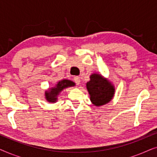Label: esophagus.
Masks as SVG:
<instances>
[{
	"mask_svg": "<svg viewBox=\"0 0 157 157\" xmlns=\"http://www.w3.org/2000/svg\"><path fill=\"white\" fill-rule=\"evenodd\" d=\"M74 81H75V83H76L77 85L80 84L81 80H80V78H79L78 76H75L74 78Z\"/></svg>",
	"mask_w": 157,
	"mask_h": 157,
	"instance_id": "34e87169",
	"label": "esophagus"
}]
</instances>
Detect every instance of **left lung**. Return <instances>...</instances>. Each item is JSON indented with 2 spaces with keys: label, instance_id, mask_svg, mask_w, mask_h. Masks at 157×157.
<instances>
[{
  "label": "left lung",
  "instance_id": "8db88e82",
  "mask_svg": "<svg viewBox=\"0 0 157 157\" xmlns=\"http://www.w3.org/2000/svg\"><path fill=\"white\" fill-rule=\"evenodd\" d=\"M86 89L90 100L96 106L107 104L113 99L115 94L114 85L98 73H94L90 76Z\"/></svg>",
  "mask_w": 157,
  "mask_h": 157
}]
</instances>
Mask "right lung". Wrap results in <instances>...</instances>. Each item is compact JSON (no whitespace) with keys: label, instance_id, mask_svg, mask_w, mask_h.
<instances>
[{"label":"right lung","instance_id":"obj_1","mask_svg":"<svg viewBox=\"0 0 157 157\" xmlns=\"http://www.w3.org/2000/svg\"><path fill=\"white\" fill-rule=\"evenodd\" d=\"M75 86V83L68 79L59 81L54 86L49 88L45 91V98L49 103H56L58 100V96L63 89Z\"/></svg>","mask_w":157,"mask_h":157}]
</instances>
